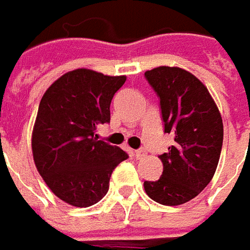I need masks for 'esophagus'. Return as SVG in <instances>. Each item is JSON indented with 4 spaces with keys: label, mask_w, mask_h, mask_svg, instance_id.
Masks as SVG:
<instances>
[{
    "label": "esophagus",
    "mask_w": 250,
    "mask_h": 250,
    "mask_svg": "<svg viewBox=\"0 0 250 250\" xmlns=\"http://www.w3.org/2000/svg\"><path fill=\"white\" fill-rule=\"evenodd\" d=\"M133 155H134V157H136V159H141V157L145 156V150H143V149L134 150Z\"/></svg>",
    "instance_id": "1"
}]
</instances>
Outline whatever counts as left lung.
<instances>
[{"label": "left lung", "instance_id": "obj_1", "mask_svg": "<svg viewBox=\"0 0 250 250\" xmlns=\"http://www.w3.org/2000/svg\"><path fill=\"white\" fill-rule=\"evenodd\" d=\"M160 100L164 133L173 145L160 155L163 173L144 182L145 192L164 206H178L195 198L213 179L218 166L224 125L206 86L179 67H157L144 74Z\"/></svg>", "mask_w": 250, "mask_h": 250}]
</instances>
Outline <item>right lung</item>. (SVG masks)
<instances>
[{
    "label": "right lung",
    "mask_w": 250,
    "mask_h": 250,
    "mask_svg": "<svg viewBox=\"0 0 250 250\" xmlns=\"http://www.w3.org/2000/svg\"><path fill=\"white\" fill-rule=\"evenodd\" d=\"M126 77H107L86 68L70 71L44 93L32 134L39 173L68 205L88 207L109 190L113 169L128 153L95 136L110 122V104Z\"/></svg>",
    "instance_id": "obj_1"
}]
</instances>
